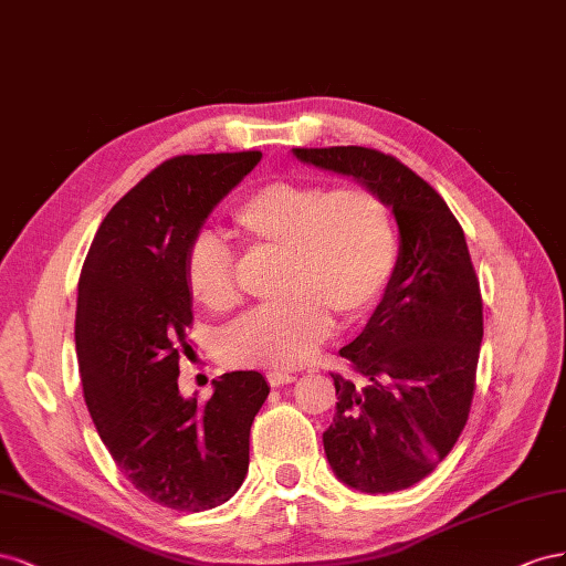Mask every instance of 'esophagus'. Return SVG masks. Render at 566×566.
<instances>
[{"mask_svg": "<svg viewBox=\"0 0 566 566\" xmlns=\"http://www.w3.org/2000/svg\"><path fill=\"white\" fill-rule=\"evenodd\" d=\"M265 377H268L270 386H286V384L296 381V377H294V375H286V373H268Z\"/></svg>", "mask_w": 566, "mask_h": 566, "instance_id": "1", "label": "esophagus"}]
</instances>
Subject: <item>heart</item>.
I'll list each match as a JSON object with an SVG mask.
<instances>
[{"mask_svg": "<svg viewBox=\"0 0 566 566\" xmlns=\"http://www.w3.org/2000/svg\"><path fill=\"white\" fill-rule=\"evenodd\" d=\"M249 251L282 253L284 303L249 313L220 336L222 363L292 369L308 363L332 332V313L363 315L398 263L391 208L375 189L274 180L253 189L234 211ZM187 289L201 308L228 313L241 298L237 263L216 234L191 241Z\"/></svg>", "mask_w": 566, "mask_h": 566, "instance_id": "heart-1", "label": "heart"}]
</instances>
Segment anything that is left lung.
Instances as JSON below:
<instances>
[{
	"label": "left lung",
	"mask_w": 566,
	"mask_h": 566,
	"mask_svg": "<svg viewBox=\"0 0 566 566\" xmlns=\"http://www.w3.org/2000/svg\"><path fill=\"white\" fill-rule=\"evenodd\" d=\"M294 156L375 189L398 222L391 280L365 329L338 350L360 381L332 375L338 402L322 443L346 486L410 489L453 450L472 408L483 305L464 232L439 191L394 156L365 147Z\"/></svg>",
	"instance_id": "1"
}]
</instances>
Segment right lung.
<instances>
[{
  "mask_svg": "<svg viewBox=\"0 0 566 566\" xmlns=\"http://www.w3.org/2000/svg\"><path fill=\"white\" fill-rule=\"evenodd\" d=\"M261 151L175 156L111 208L77 282L75 350L92 422L133 486L180 512L218 507L249 472V433L270 386L213 379L203 406L177 389L189 350L185 263L206 218Z\"/></svg>",
  "mask_w": 566,
  "mask_h": 566,
  "instance_id": "1",
  "label": "right lung"
}]
</instances>
